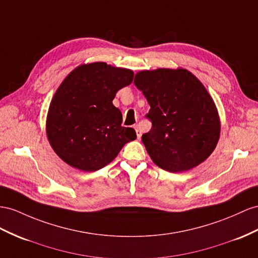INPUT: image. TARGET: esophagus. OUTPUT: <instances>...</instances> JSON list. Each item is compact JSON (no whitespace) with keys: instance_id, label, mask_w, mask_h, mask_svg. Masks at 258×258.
Returning <instances> with one entry per match:
<instances>
[{"instance_id":"esophagus-1","label":"esophagus","mask_w":258,"mask_h":258,"mask_svg":"<svg viewBox=\"0 0 258 258\" xmlns=\"http://www.w3.org/2000/svg\"><path fill=\"white\" fill-rule=\"evenodd\" d=\"M134 128H135V131H136L137 138H138V140H140V138L142 137V131H141V128H140V127H138V125H135Z\"/></svg>"}]
</instances>
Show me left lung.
<instances>
[{"mask_svg":"<svg viewBox=\"0 0 258 258\" xmlns=\"http://www.w3.org/2000/svg\"><path fill=\"white\" fill-rule=\"evenodd\" d=\"M134 84L150 105L151 128L142 141L157 166L182 172L206 160L219 140L220 121L204 85L183 69L143 71Z\"/></svg>","mask_w":258,"mask_h":258,"instance_id":"1","label":"left lung"}]
</instances>
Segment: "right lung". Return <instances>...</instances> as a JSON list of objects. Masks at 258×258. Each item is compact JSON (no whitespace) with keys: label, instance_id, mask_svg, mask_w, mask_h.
Segmentation results:
<instances>
[{"label":"right lung","instance_id":"1","mask_svg":"<svg viewBox=\"0 0 258 258\" xmlns=\"http://www.w3.org/2000/svg\"><path fill=\"white\" fill-rule=\"evenodd\" d=\"M134 73L103 62L71 72L50 103L47 135L50 145L70 166L86 172L109 164L125 144L136 138L122 126V113L112 100L133 82Z\"/></svg>","mask_w":258,"mask_h":258}]
</instances>
